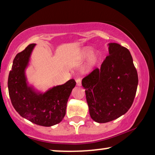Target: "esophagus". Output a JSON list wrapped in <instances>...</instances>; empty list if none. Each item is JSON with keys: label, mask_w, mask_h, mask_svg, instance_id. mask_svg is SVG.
<instances>
[{"label": "esophagus", "mask_w": 155, "mask_h": 155, "mask_svg": "<svg viewBox=\"0 0 155 155\" xmlns=\"http://www.w3.org/2000/svg\"><path fill=\"white\" fill-rule=\"evenodd\" d=\"M75 81H76V83H77L78 86H81L82 82H81V80H80V78H78V79H76Z\"/></svg>", "instance_id": "obj_1"}]
</instances>
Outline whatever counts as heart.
Segmentation results:
<instances>
[{
    "mask_svg": "<svg viewBox=\"0 0 155 155\" xmlns=\"http://www.w3.org/2000/svg\"><path fill=\"white\" fill-rule=\"evenodd\" d=\"M92 50L91 48L86 47L83 48L82 50H80L79 52H78L77 54V58L78 59H84L87 58L88 56H90V55L92 53ZM100 59V54L99 53H94L92 56H90V59H89L88 63L85 67V68L84 69V71L85 72L90 71L93 67L98 63V61Z\"/></svg>",
    "mask_w": 155,
    "mask_h": 155,
    "instance_id": "1",
    "label": "heart"
}]
</instances>
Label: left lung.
<instances>
[{
    "mask_svg": "<svg viewBox=\"0 0 155 155\" xmlns=\"http://www.w3.org/2000/svg\"><path fill=\"white\" fill-rule=\"evenodd\" d=\"M101 65L82 80L91 118L99 124L115 120L128 111L136 94L138 76L128 48L109 44Z\"/></svg>",
    "mask_w": 155,
    "mask_h": 155,
    "instance_id": "1",
    "label": "left lung"
}]
</instances>
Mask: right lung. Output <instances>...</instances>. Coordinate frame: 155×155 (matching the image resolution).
Instances as JSON below:
<instances>
[{"instance_id":"1","label":"right lung","mask_w":155,"mask_h":155,"mask_svg":"<svg viewBox=\"0 0 155 155\" xmlns=\"http://www.w3.org/2000/svg\"><path fill=\"white\" fill-rule=\"evenodd\" d=\"M35 46V44H29L15 57L8 76V92L14 109L21 116L33 124L49 127L64 118L68 100L76 82L71 79L43 94L27 87L25 69Z\"/></svg>"}]
</instances>
